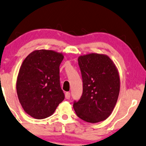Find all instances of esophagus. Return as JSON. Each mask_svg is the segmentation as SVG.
<instances>
[{
	"mask_svg": "<svg viewBox=\"0 0 146 146\" xmlns=\"http://www.w3.org/2000/svg\"><path fill=\"white\" fill-rule=\"evenodd\" d=\"M65 98L67 99H69L70 98V93L66 92V94H65Z\"/></svg>",
	"mask_w": 146,
	"mask_h": 146,
	"instance_id": "esophagus-1",
	"label": "esophagus"
}]
</instances>
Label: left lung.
<instances>
[{
  "instance_id": "1",
  "label": "left lung",
  "mask_w": 146,
  "mask_h": 146,
  "mask_svg": "<svg viewBox=\"0 0 146 146\" xmlns=\"http://www.w3.org/2000/svg\"><path fill=\"white\" fill-rule=\"evenodd\" d=\"M81 72L83 92L73 107L77 116L90 123L109 117L117 103L120 78L115 65L109 56L92 53L78 59Z\"/></svg>"
}]
</instances>
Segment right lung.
<instances>
[{
  "label": "right lung",
  "instance_id": "right-lung-1",
  "mask_svg": "<svg viewBox=\"0 0 146 146\" xmlns=\"http://www.w3.org/2000/svg\"><path fill=\"white\" fill-rule=\"evenodd\" d=\"M63 58L61 53L42 49L32 52L23 62L17 78V94L31 117H48L64 99L59 70Z\"/></svg>",
  "mask_w": 146,
  "mask_h": 146
}]
</instances>
